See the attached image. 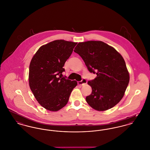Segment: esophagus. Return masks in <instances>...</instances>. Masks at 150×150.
I'll return each mask as SVG.
<instances>
[{"instance_id":"esophagus-1","label":"esophagus","mask_w":150,"mask_h":150,"mask_svg":"<svg viewBox=\"0 0 150 150\" xmlns=\"http://www.w3.org/2000/svg\"><path fill=\"white\" fill-rule=\"evenodd\" d=\"M87 81L86 80L83 79L81 81H78V85H80V86H84L86 84H87Z\"/></svg>"}]
</instances>
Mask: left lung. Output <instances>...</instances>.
<instances>
[{
    "label": "left lung",
    "instance_id": "8db88e82",
    "mask_svg": "<svg viewBox=\"0 0 150 150\" xmlns=\"http://www.w3.org/2000/svg\"><path fill=\"white\" fill-rule=\"evenodd\" d=\"M74 51L81 57L89 71L97 75L88 81L92 91L86 97L87 103L98 111L114 107L123 97L130 80L122 55L100 41L79 42Z\"/></svg>",
    "mask_w": 150,
    "mask_h": 150
}]
</instances>
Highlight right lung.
Returning a JSON list of instances; mask_svg holds the SVG:
<instances>
[{"label":"right lung","mask_w":150,"mask_h":150,"mask_svg":"<svg viewBox=\"0 0 150 150\" xmlns=\"http://www.w3.org/2000/svg\"><path fill=\"white\" fill-rule=\"evenodd\" d=\"M76 42L55 40L41 46L29 65V84L35 99L46 109L56 112L66 105L78 83L62 78L63 67Z\"/></svg>","instance_id":"obj_1"}]
</instances>
